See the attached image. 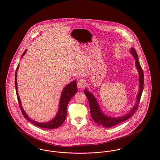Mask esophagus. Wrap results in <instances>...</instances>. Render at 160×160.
<instances>
[{"mask_svg": "<svg viewBox=\"0 0 160 160\" xmlns=\"http://www.w3.org/2000/svg\"><path fill=\"white\" fill-rule=\"evenodd\" d=\"M86 85V81L83 78H80L77 82V87L78 88H83Z\"/></svg>", "mask_w": 160, "mask_h": 160, "instance_id": "1", "label": "esophagus"}]
</instances>
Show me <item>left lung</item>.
Instances as JSON below:
<instances>
[{
    "label": "left lung",
    "mask_w": 160,
    "mask_h": 160,
    "mask_svg": "<svg viewBox=\"0 0 160 160\" xmlns=\"http://www.w3.org/2000/svg\"><path fill=\"white\" fill-rule=\"evenodd\" d=\"M131 52L135 59V65L137 68L138 70L139 75H140V92L137 96V104L133 108V109L130 112L127 113L126 115H124L118 118H112L109 117H107L104 115L102 112L100 110V108L98 104V103L95 98L94 95L89 92L88 91V90L86 89L85 90V95L86 96L87 98L88 99L89 107H90V112L92 117V118L93 119L95 122H96L98 125H102L105 128H110L113 126L120 122H122L124 121H126L130 118L137 111L138 108V104L140 102L141 95L143 91V87H144V74L143 71L141 68V65L139 63L137 53L135 49V48H132Z\"/></svg>",
    "instance_id": "obj_1"
}]
</instances>
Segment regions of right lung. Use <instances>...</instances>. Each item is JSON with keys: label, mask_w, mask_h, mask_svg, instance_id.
<instances>
[{"label": "right lung", "mask_w": 160, "mask_h": 160, "mask_svg": "<svg viewBox=\"0 0 160 160\" xmlns=\"http://www.w3.org/2000/svg\"><path fill=\"white\" fill-rule=\"evenodd\" d=\"M26 52H27V50H25L23 52V54L21 56V58L23 56V55H25ZM19 67V64L16 68V73H15V87H16L17 98H18V100L19 102V107H20L21 112L22 113L25 118H26L27 120H28L29 122L32 123L33 124L37 126L39 128H41L54 129V128H58L59 126H60L64 122L65 119H66L67 106H68V103L70 101V100L71 99V98L77 92V87L76 81H73L69 85H66V86L65 87V88L63 89V92L61 95L60 100V103H59L58 112L57 113L56 117L51 121L47 122H38L30 119L22 108L18 92V88H17V85H18L17 84V72H18Z\"/></svg>", "instance_id": "right-lung-1"}]
</instances>
